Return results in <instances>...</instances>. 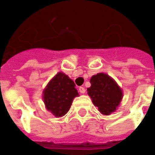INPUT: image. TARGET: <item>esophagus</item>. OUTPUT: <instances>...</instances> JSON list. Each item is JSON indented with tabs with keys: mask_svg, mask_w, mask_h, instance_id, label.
<instances>
[{
	"mask_svg": "<svg viewBox=\"0 0 155 155\" xmlns=\"http://www.w3.org/2000/svg\"><path fill=\"white\" fill-rule=\"evenodd\" d=\"M79 91H80L81 94H84V93L85 92V89L84 88V87L81 86V87H79Z\"/></svg>",
	"mask_w": 155,
	"mask_h": 155,
	"instance_id": "34e87169",
	"label": "esophagus"
}]
</instances>
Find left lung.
I'll return each mask as SVG.
<instances>
[{
  "label": "left lung",
  "instance_id": "obj_1",
  "mask_svg": "<svg viewBox=\"0 0 155 155\" xmlns=\"http://www.w3.org/2000/svg\"><path fill=\"white\" fill-rule=\"evenodd\" d=\"M91 87L87 89L93 104L103 115L115 111L122 100V90L109 75L100 73L91 79Z\"/></svg>",
  "mask_w": 155,
  "mask_h": 155
}]
</instances>
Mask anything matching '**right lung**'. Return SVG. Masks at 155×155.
<instances>
[{"label":"right lung","instance_id":"obj_1","mask_svg":"<svg viewBox=\"0 0 155 155\" xmlns=\"http://www.w3.org/2000/svg\"><path fill=\"white\" fill-rule=\"evenodd\" d=\"M78 95L74 81L59 72L44 91V101L48 111L56 117H62L69 111L73 99Z\"/></svg>","mask_w":155,"mask_h":155}]
</instances>
